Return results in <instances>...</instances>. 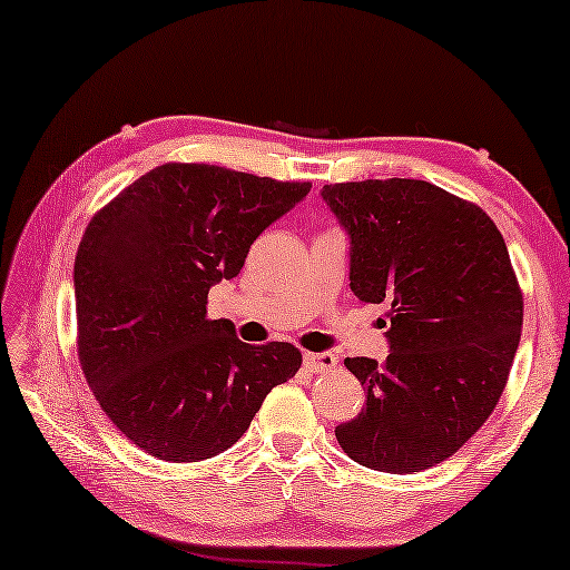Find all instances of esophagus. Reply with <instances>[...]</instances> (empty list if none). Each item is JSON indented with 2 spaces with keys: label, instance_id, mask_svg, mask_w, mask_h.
Here are the masks:
<instances>
[{
  "label": "esophagus",
  "instance_id": "esophagus-1",
  "mask_svg": "<svg viewBox=\"0 0 570 570\" xmlns=\"http://www.w3.org/2000/svg\"><path fill=\"white\" fill-rule=\"evenodd\" d=\"M303 363L311 371H321V373L338 366V361H335V356H333V353H328V351H323V353H305Z\"/></svg>",
  "mask_w": 570,
  "mask_h": 570
}]
</instances>
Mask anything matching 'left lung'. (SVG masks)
Here are the masks:
<instances>
[{"mask_svg": "<svg viewBox=\"0 0 570 570\" xmlns=\"http://www.w3.org/2000/svg\"><path fill=\"white\" fill-rule=\"evenodd\" d=\"M321 197L348 235L353 295L391 307L386 361L346 358L366 404L335 440L379 472L434 468L508 384L522 295L505 239L480 207L429 181L331 184Z\"/></svg>", "mask_w": 570, "mask_h": 570, "instance_id": "1", "label": "left lung"}]
</instances>
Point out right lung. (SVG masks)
<instances>
[{"label":"right lung","instance_id":"obj_1","mask_svg":"<svg viewBox=\"0 0 570 570\" xmlns=\"http://www.w3.org/2000/svg\"><path fill=\"white\" fill-rule=\"evenodd\" d=\"M307 191V181L164 164L90 219L72 273L80 366L144 452L202 462L229 450L301 368L291 343L249 346L232 321H209L207 295Z\"/></svg>","mask_w":570,"mask_h":570}]
</instances>
